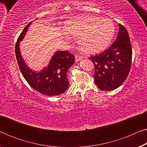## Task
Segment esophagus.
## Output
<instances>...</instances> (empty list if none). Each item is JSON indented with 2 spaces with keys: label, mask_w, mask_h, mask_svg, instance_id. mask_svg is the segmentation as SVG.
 Listing matches in <instances>:
<instances>
[{
  "label": "esophagus",
  "mask_w": 147,
  "mask_h": 147,
  "mask_svg": "<svg viewBox=\"0 0 147 147\" xmlns=\"http://www.w3.org/2000/svg\"><path fill=\"white\" fill-rule=\"evenodd\" d=\"M75 57H76V61H79L80 60H82V58H83V57H82V56L80 55H76Z\"/></svg>",
  "instance_id": "34e87169"
}]
</instances>
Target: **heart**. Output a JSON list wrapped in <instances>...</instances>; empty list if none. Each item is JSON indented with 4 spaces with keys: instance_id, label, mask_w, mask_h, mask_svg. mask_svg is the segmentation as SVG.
Masks as SVG:
<instances>
[{
    "instance_id": "1",
    "label": "heart",
    "mask_w": 147,
    "mask_h": 147,
    "mask_svg": "<svg viewBox=\"0 0 147 147\" xmlns=\"http://www.w3.org/2000/svg\"><path fill=\"white\" fill-rule=\"evenodd\" d=\"M66 33L80 37L79 45L86 53H96L107 48L115 33L111 20L94 16H80L67 20L64 24Z\"/></svg>"
}]
</instances>
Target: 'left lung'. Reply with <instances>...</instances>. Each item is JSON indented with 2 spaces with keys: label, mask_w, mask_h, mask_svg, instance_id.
I'll return each mask as SVG.
<instances>
[{
  "label": "left lung",
  "mask_w": 147,
  "mask_h": 147,
  "mask_svg": "<svg viewBox=\"0 0 147 147\" xmlns=\"http://www.w3.org/2000/svg\"><path fill=\"white\" fill-rule=\"evenodd\" d=\"M90 59L95 67L94 82L99 89L110 91L119 87L127 78L132 61V47L125 27L119 24L116 41Z\"/></svg>",
  "instance_id": "left-lung-1"
}]
</instances>
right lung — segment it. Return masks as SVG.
I'll return each instance as SVG.
<instances>
[{
	"mask_svg": "<svg viewBox=\"0 0 147 147\" xmlns=\"http://www.w3.org/2000/svg\"><path fill=\"white\" fill-rule=\"evenodd\" d=\"M31 23L23 30L15 45L16 57L20 70L27 83L36 91L49 96L60 95L69 87L67 71L75 62V57L67 51H57L50 60L47 67L42 71L35 72L29 69L21 56L19 43L25 36Z\"/></svg>",
	"mask_w": 147,
	"mask_h": 147,
	"instance_id": "add662e5",
	"label": "right lung"
}]
</instances>
